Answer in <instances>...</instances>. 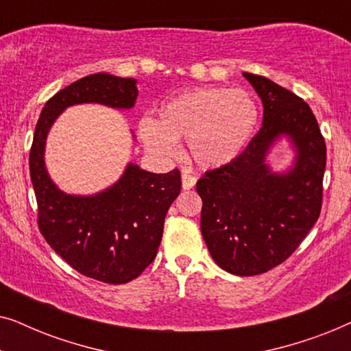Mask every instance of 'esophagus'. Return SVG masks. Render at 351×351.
<instances>
[{
	"mask_svg": "<svg viewBox=\"0 0 351 351\" xmlns=\"http://www.w3.org/2000/svg\"><path fill=\"white\" fill-rule=\"evenodd\" d=\"M195 184H196V177L193 172H190V171L182 172V189L190 190V189H193Z\"/></svg>",
	"mask_w": 351,
	"mask_h": 351,
	"instance_id": "esophagus-1",
	"label": "esophagus"
}]
</instances>
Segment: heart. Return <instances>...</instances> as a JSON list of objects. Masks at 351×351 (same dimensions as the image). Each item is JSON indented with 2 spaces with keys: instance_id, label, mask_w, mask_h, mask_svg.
<instances>
[{
  "instance_id": "heart-1",
  "label": "heart",
  "mask_w": 351,
  "mask_h": 351,
  "mask_svg": "<svg viewBox=\"0 0 351 351\" xmlns=\"http://www.w3.org/2000/svg\"><path fill=\"white\" fill-rule=\"evenodd\" d=\"M257 124L258 107L246 90L196 88L162 104L158 119L142 118L137 134L143 147L161 158L176 156L177 142L186 138L196 165L214 169L246 150Z\"/></svg>"
}]
</instances>
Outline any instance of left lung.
<instances>
[{
	"instance_id": "left-lung-1",
	"label": "left lung",
	"mask_w": 351,
	"mask_h": 351,
	"mask_svg": "<svg viewBox=\"0 0 351 351\" xmlns=\"http://www.w3.org/2000/svg\"><path fill=\"white\" fill-rule=\"evenodd\" d=\"M263 105L262 128L241 155L196 184L201 233L215 263L238 276L280 265L313 227L323 203L326 143L308 104L265 76L243 73ZM281 136L296 158L286 173L266 162Z\"/></svg>"
}]
</instances>
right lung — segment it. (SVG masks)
Here are the masks:
<instances>
[{
	"label": "right lung",
	"instance_id": "right-lung-1",
	"mask_svg": "<svg viewBox=\"0 0 351 351\" xmlns=\"http://www.w3.org/2000/svg\"><path fill=\"white\" fill-rule=\"evenodd\" d=\"M137 94L134 78L95 73L75 81L46 102L30 150L41 234L76 271L108 285L132 281L155 261L167 209L180 193V172L153 174L129 162L107 190L66 195L47 174L45 147L51 126L66 107L102 104L132 108Z\"/></svg>",
	"mask_w": 351,
	"mask_h": 351
}]
</instances>
